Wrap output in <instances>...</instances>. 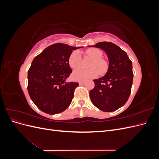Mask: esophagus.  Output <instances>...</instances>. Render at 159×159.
Listing matches in <instances>:
<instances>
[{"mask_svg": "<svg viewBox=\"0 0 159 159\" xmlns=\"http://www.w3.org/2000/svg\"><path fill=\"white\" fill-rule=\"evenodd\" d=\"M84 84V81H79V84H80V85H83Z\"/></svg>", "mask_w": 159, "mask_h": 159, "instance_id": "obj_1", "label": "esophagus"}]
</instances>
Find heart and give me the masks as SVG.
I'll list each match as a JSON object with an SVG mask.
<instances>
[{
    "label": "heart",
    "instance_id": "heart-1",
    "mask_svg": "<svg viewBox=\"0 0 159 159\" xmlns=\"http://www.w3.org/2000/svg\"><path fill=\"white\" fill-rule=\"evenodd\" d=\"M86 54L89 56L94 60L91 66L90 70H85L83 68L75 69L72 77L75 80L86 81L98 77L99 74L106 73L109 68L108 62L102 59L103 52L97 48H90L85 52ZM68 64L71 68H75L79 67L81 64V56L80 52L74 51L70 54L68 59Z\"/></svg>",
    "mask_w": 159,
    "mask_h": 159
}]
</instances>
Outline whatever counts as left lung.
<instances>
[{"mask_svg": "<svg viewBox=\"0 0 159 159\" xmlns=\"http://www.w3.org/2000/svg\"><path fill=\"white\" fill-rule=\"evenodd\" d=\"M89 47L103 50L109 60L107 73L93 80L95 87L89 91L91 101L103 111H114L125 104L131 93L133 79L132 62L127 53L113 43L101 42Z\"/></svg>", "mask_w": 159, "mask_h": 159, "instance_id": "obj_1", "label": "left lung"}]
</instances>
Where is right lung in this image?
I'll use <instances>...</instances> for the list:
<instances>
[{
	"mask_svg": "<svg viewBox=\"0 0 159 159\" xmlns=\"http://www.w3.org/2000/svg\"><path fill=\"white\" fill-rule=\"evenodd\" d=\"M80 48L58 43L34 58L28 71V91L43 112L54 115L70 106L79 84L66 81L72 71L68 59L72 51Z\"/></svg>",
	"mask_w": 159,
	"mask_h": 159,
	"instance_id": "obj_1",
	"label": "right lung"
}]
</instances>
